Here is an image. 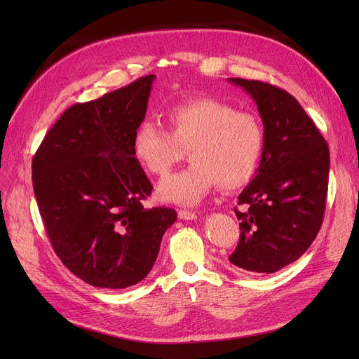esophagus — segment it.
Wrapping results in <instances>:
<instances>
[{"label": "esophagus", "instance_id": "obj_1", "mask_svg": "<svg viewBox=\"0 0 359 359\" xmlns=\"http://www.w3.org/2000/svg\"><path fill=\"white\" fill-rule=\"evenodd\" d=\"M177 215H179V218H180V219H187V221H192V219H196V218H198L196 212H194V211H187V210H179Z\"/></svg>", "mask_w": 359, "mask_h": 359}]
</instances>
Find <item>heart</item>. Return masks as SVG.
I'll return each instance as SVG.
<instances>
[{"label":"heart","instance_id":"b5f03b06","mask_svg":"<svg viewBox=\"0 0 359 359\" xmlns=\"http://www.w3.org/2000/svg\"><path fill=\"white\" fill-rule=\"evenodd\" d=\"M167 130L149 121L132 135V154L145 172L165 176L187 148L191 165L158 186L163 201L196 205L215 186L236 191L255 176L265 151V129L252 111L212 97H199L167 109Z\"/></svg>","mask_w":359,"mask_h":359}]
</instances>
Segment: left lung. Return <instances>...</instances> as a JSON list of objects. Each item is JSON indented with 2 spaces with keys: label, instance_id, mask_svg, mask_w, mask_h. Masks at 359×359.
Listing matches in <instances>:
<instances>
[{
  "label": "left lung",
  "instance_id": "8db88e82",
  "mask_svg": "<svg viewBox=\"0 0 359 359\" xmlns=\"http://www.w3.org/2000/svg\"><path fill=\"white\" fill-rule=\"evenodd\" d=\"M257 104L265 151L255 179L234 210L240 240L230 262L253 273H273L303 256L322 227L330 156L323 135L297 99L272 84L229 79Z\"/></svg>",
  "mask_w": 359,
  "mask_h": 359
}]
</instances>
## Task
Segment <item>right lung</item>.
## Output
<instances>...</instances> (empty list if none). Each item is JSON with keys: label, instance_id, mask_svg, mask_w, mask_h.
<instances>
[{"label": "right lung", "instance_id": "add662e5", "mask_svg": "<svg viewBox=\"0 0 359 359\" xmlns=\"http://www.w3.org/2000/svg\"><path fill=\"white\" fill-rule=\"evenodd\" d=\"M154 77L68 107L32 161L33 191L52 248L93 287L138 284L177 218L173 208H144L153 184L132 154Z\"/></svg>", "mask_w": 359, "mask_h": 359}]
</instances>
